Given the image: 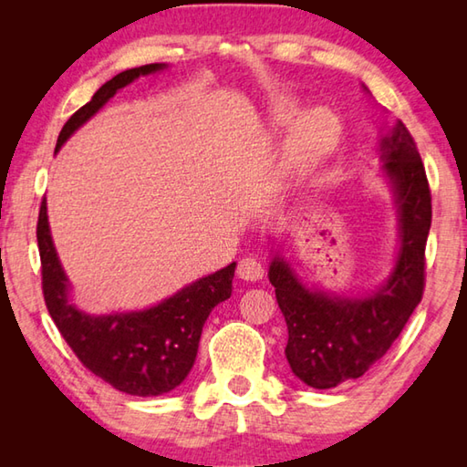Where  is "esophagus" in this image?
Wrapping results in <instances>:
<instances>
[{"instance_id": "34e87169", "label": "esophagus", "mask_w": 467, "mask_h": 467, "mask_svg": "<svg viewBox=\"0 0 467 467\" xmlns=\"http://www.w3.org/2000/svg\"><path fill=\"white\" fill-rule=\"evenodd\" d=\"M264 265L257 262L255 257H244L239 262V267H236V275H239L241 280H247V282H255V280H262L264 278Z\"/></svg>"}]
</instances>
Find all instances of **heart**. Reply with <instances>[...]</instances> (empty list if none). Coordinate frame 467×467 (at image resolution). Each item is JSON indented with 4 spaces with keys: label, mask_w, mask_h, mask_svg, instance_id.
Returning <instances> with one entry per match:
<instances>
[{
    "label": "heart",
    "mask_w": 467,
    "mask_h": 467,
    "mask_svg": "<svg viewBox=\"0 0 467 467\" xmlns=\"http://www.w3.org/2000/svg\"><path fill=\"white\" fill-rule=\"evenodd\" d=\"M272 128L278 133H290V158L296 167H311L336 148L342 125L331 110L317 107L300 115L295 99H284L272 113Z\"/></svg>",
    "instance_id": "b5f03b06"
}]
</instances>
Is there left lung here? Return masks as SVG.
<instances>
[{
    "label": "left lung",
    "instance_id": "left-lung-1",
    "mask_svg": "<svg viewBox=\"0 0 467 467\" xmlns=\"http://www.w3.org/2000/svg\"><path fill=\"white\" fill-rule=\"evenodd\" d=\"M368 92L367 86H362ZM381 175L398 214V253L383 284L367 295L348 296L309 286L278 251L270 282L286 319V360L300 381L329 389L358 379L385 357L424 290V249L432 205L424 164L400 119L379 140Z\"/></svg>",
    "mask_w": 467,
    "mask_h": 467
}]
</instances>
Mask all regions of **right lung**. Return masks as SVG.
Here are the masks:
<instances>
[{
	"instance_id": "add662e5",
	"label": "right lung",
	"mask_w": 467,
	"mask_h": 467,
	"mask_svg": "<svg viewBox=\"0 0 467 467\" xmlns=\"http://www.w3.org/2000/svg\"><path fill=\"white\" fill-rule=\"evenodd\" d=\"M167 67V63H148L110 78L94 92L92 100L78 109L63 125L55 152H59L72 133L92 119L121 88L140 76L162 72ZM36 241L47 309L86 368L115 389L138 398L169 393L185 381L197 357L205 319L216 305L233 295L234 262L187 284L148 309L92 315L74 303L72 284L63 272L53 244L47 200H43L38 212Z\"/></svg>"
}]
</instances>
